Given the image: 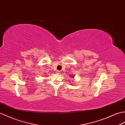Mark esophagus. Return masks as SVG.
<instances>
[{
    "label": "esophagus",
    "mask_w": 125,
    "mask_h": 125,
    "mask_svg": "<svg viewBox=\"0 0 125 125\" xmlns=\"http://www.w3.org/2000/svg\"><path fill=\"white\" fill-rule=\"evenodd\" d=\"M56 73H60V71L57 70V71H56Z\"/></svg>",
    "instance_id": "obj_1"
}]
</instances>
